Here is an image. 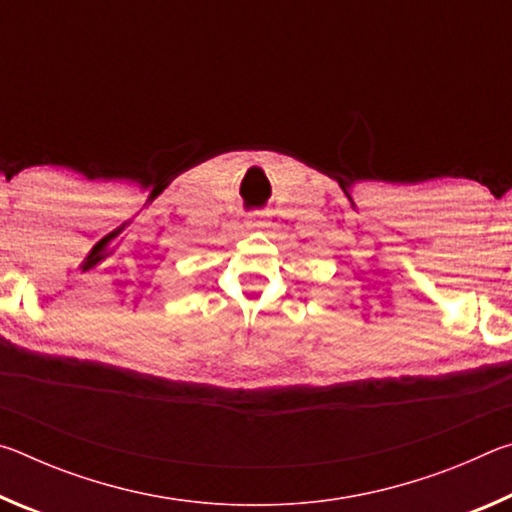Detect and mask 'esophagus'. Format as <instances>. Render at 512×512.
Returning a JSON list of instances; mask_svg holds the SVG:
<instances>
[{"mask_svg":"<svg viewBox=\"0 0 512 512\" xmlns=\"http://www.w3.org/2000/svg\"><path fill=\"white\" fill-rule=\"evenodd\" d=\"M266 225H268V221L264 219V214H262V212L253 214V216H250V219L246 221V228H248V230H264Z\"/></svg>","mask_w":512,"mask_h":512,"instance_id":"34e87169","label":"esophagus"}]
</instances>
